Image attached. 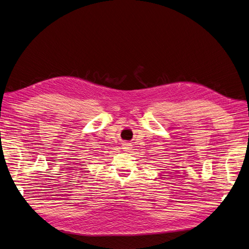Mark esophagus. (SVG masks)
<instances>
[{
  "label": "esophagus",
  "mask_w": 249,
  "mask_h": 249,
  "mask_svg": "<svg viewBox=\"0 0 249 249\" xmlns=\"http://www.w3.org/2000/svg\"><path fill=\"white\" fill-rule=\"evenodd\" d=\"M123 146H124V151H127V150H130L131 149V144L130 143H124L123 144Z\"/></svg>",
  "instance_id": "1"
}]
</instances>
